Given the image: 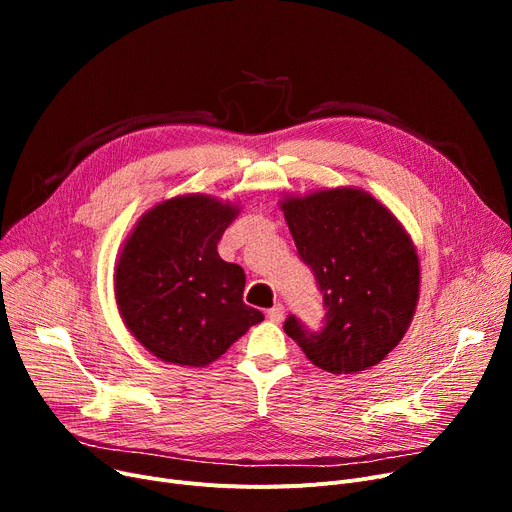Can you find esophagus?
<instances>
[{"instance_id":"1","label":"esophagus","mask_w":512,"mask_h":512,"mask_svg":"<svg viewBox=\"0 0 512 512\" xmlns=\"http://www.w3.org/2000/svg\"><path fill=\"white\" fill-rule=\"evenodd\" d=\"M284 315H286V311H284L282 305H276V307H272L270 311H267V317H270L274 324H280V321L284 319Z\"/></svg>"}]
</instances>
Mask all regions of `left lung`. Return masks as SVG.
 <instances>
[{
    "instance_id": "8db88e82",
    "label": "left lung",
    "mask_w": 512,
    "mask_h": 512,
    "mask_svg": "<svg viewBox=\"0 0 512 512\" xmlns=\"http://www.w3.org/2000/svg\"><path fill=\"white\" fill-rule=\"evenodd\" d=\"M280 209L328 309L319 334L294 315L284 332L328 373L378 365L407 334L419 301L421 270L409 232L382 201L355 186L286 195Z\"/></svg>"
}]
</instances>
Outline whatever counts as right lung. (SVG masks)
Returning <instances> with one entry per match:
<instances>
[{"instance_id": "right-lung-1", "label": "right lung", "mask_w": 512, "mask_h": 512, "mask_svg": "<svg viewBox=\"0 0 512 512\" xmlns=\"http://www.w3.org/2000/svg\"><path fill=\"white\" fill-rule=\"evenodd\" d=\"M240 207L211 195H178L145 211L114 270L124 326L164 363L205 367L263 313L242 303L245 272L218 255Z\"/></svg>"}]
</instances>
